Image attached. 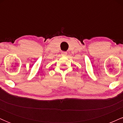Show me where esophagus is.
<instances>
[{
    "label": "esophagus",
    "mask_w": 123,
    "mask_h": 123,
    "mask_svg": "<svg viewBox=\"0 0 123 123\" xmlns=\"http://www.w3.org/2000/svg\"><path fill=\"white\" fill-rule=\"evenodd\" d=\"M61 55L62 56H66V55H67V53H66V52L63 51V52H62V53H61Z\"/></svg>",
    "instance_id": "1"
}]
</instances>
